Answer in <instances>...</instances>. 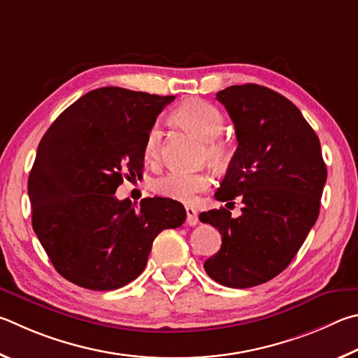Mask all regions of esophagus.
Here are the masks:
<instances>
[{
  "instance_id": "34e87169",
  "label": "esophagus",
  "mask_w": 358,
  "mask_h": 358,
  "mask_svg": "<svg viewBox=\"0 0 358 358\" xmlns=\"http://www.w3.org/2000/svg\"><path fill=\"white\" fill-rule=\"evenodd\" d=\"M185 214H187V224L189 227H195L198 224V210L192 206H185Z\"/></svg>"
}]
</instances>
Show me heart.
<instances>
[{
	"mask_svg": "<svg viewBox=\"0 0 358 358\" xmlns=\"http://www.w3.org/2000/svg\"><path fill=\"white\" fill-rule=\"evenodd\" d=\"M173 119L190 130L204 141L206 157L215 165H227L231 159V144L222 138L224 130V117L220 110L204 100H187L173 111ZM162 131L152 127L144 141V157L154 162L160 152ZM210 178L203 171H169L157 178L152 182L155 193L176 199L180 203H192L198 193L208 190Z\"/></svg>",
	"mask_w": 358,
	"mask_h": 358,
	"instance_id": "obj_1",
	"label": "heart"
}]
</instances>
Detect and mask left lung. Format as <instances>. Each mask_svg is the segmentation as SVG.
<instances>
[{"label": "left lung", "instance_id": "obj_1", "mask_svg": "<svg viewBox=\"0 0 358 358\" xmlns=\"http://www.w3.org/2000/svg\"><path fill=\"white\" fill-rule=\"evenodd\" d=\"M233 119L237 149L215 198H242V215L228 209L199 214L218 228L222 248L204 271L228 287L258 286L291 264L319 215L327 168L321 143L291 100L259 85L217 92Z\"/></svg>", "mask_w": 358, "mask_h": 358}]
</instances>
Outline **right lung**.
<instances>
[{
	"label": "right lung",
	"instance_id": "add662e5",
	"mask_svg": "<svg viewBox=\"0 0 358 358\" xmlns=\"http://www.w3.org/2000/svg\"><path fill=\"white\" fill-rule=\"evenodd\" d=\"M174 96L99 87L56 117L42 136L28 179L33 229L53 267L92 291L129 285L146 267L157 234L185 222L184 206L115 196L140 176L144 141Z\"/></svg>",
	"mask_w": 358,
	"mask_h": 358
}]
</instances>
